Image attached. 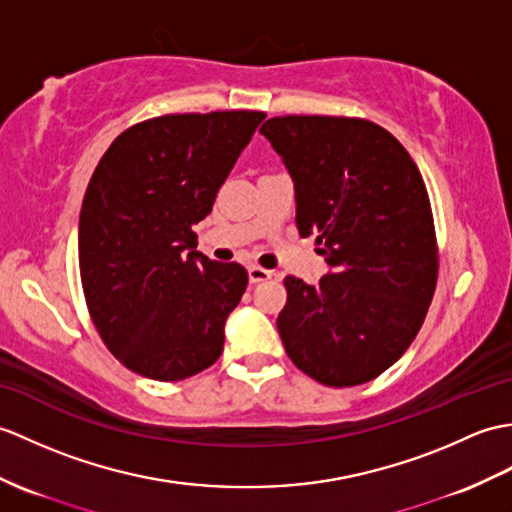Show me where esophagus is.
<instances>
[{
	"label": "esophagus",
	"mask_w": 512,
	"mask_h": 512,
	"mask_svg": "<svg viewBox=\"0 0 512 512\" xmlns=\"http://www.w3.org/2000/svg\"><path fill=\"white\" fill-rule=\"evenodd\" d=\"M272 277V270H266L261 266H248V279L251 283H261V281H268Z\"/></svg>",
	"instance_id": "1"
}]
</instances>
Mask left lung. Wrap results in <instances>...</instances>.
I'll return each instance as SVG.
<instances>
[{
	"label": "left lung",
	"mask_w": 512,
	"mask_h": 512,
	"mask_svg": "<svg viewBox=\"0 0 512 512\" xmlns=\"http://www.w3.org/2000/svg\"><path fill=\"white\" fill-rule=\"evenodd\" d=\"M259 133L292 176L299 233L316 235L329 266L316 285L283 279L285 353L325 386L371 382L406 353L436 290L434 220L417 163L360 117H270Z\"/></svg>",
	"instance_id": "8db88e82"
}]
</instances>
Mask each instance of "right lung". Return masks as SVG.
Masks as SVG:
<instances>
[{
  "instance_id": "1",
  "label": "right lung",
  "mask_w": 512,
  "mask_h": 512,
  "mask_svg": "<svg viewBox=\"0 0 512 512\" xmlns=\"http://www.w3.org/2000/svg\"><path fill=\"white\" fill-rule=\"evenodd\" d=\"M261 111L161 115L130 126L95 168L78 224L93 325L126 368L157 382L205 371L248 283L244 266L196 251Z\"/></svg>"
}]
</instances>
